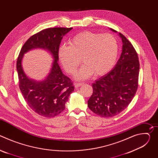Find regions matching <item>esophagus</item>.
Returning <instances> with one entry per match:
<instances>
[{"label":"esophagus","instance_id":"obj_1","mask_svg":"<svg viewBox=\"0 0 158 158\" xmlns=\"http://www.w3.org/2000/svg\"><path fill=\"white\" fill-rule=\"evenodd\" d=\"M83 84V83H74V87L76 88H78L79 87H80L81 85H82Z\"/></svg>","mask_w":158,"mask_h":158}]
</instances>
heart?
Masks as SVG:
<instances>
[{
	"instance_id": "obj_1",
	"label": "heart",
	"mask_w": 158,
	"mask_h": 158,
	"mask_svg": "<svg viewBox=\"0 0 158 158\" xmlns=\"http://www.w3.org/2000/svg\"><path fill=\"white\" fill-rule=\"evenodd\" d=\"M118 54L116 39L109 34H100L84 32L75 35L68 42V46H62L58 57L64 70L73 74L80 64L84 65L76 74L79 80L109 72L116 64Z\"/></svg>"
}]
</instances>
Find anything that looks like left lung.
I'll use <instances>...</instances> for the list:
<instances>
[{"label": "left lung", "instance_id": "8db88e82", "mask_svg": "<svg viewBox=\"0 0 158 158\" xmlns=\"http://www.w3.org/2000/svg\"><path fill=\"white\" fill-rule=\"evenodd\" d=\"M114 32L115 30L110 29ZM122 53L115 67L92 84L93 93L87 106L103 118L118 115L130 104L138 87L139 62L132 45L122 34Z\"/></svg>", "mask_w": 158, "mask_h": 158}]
</instances>
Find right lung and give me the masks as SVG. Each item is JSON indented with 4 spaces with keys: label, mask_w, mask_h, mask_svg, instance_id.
<instances>
[{
    "label": "right lung",
    "mask_w": 158,
    "mask_h": 158,
    "mask_svg": "<svg viewBox=\"0 0 158 158\" xmlns=\"http://www.w3.org/2000/svg\"><path fill=\"white\" fill-rule=\"evenodd\" d=\"M72 27L48 28L31 36L22 46L17 60L19 88L28 106L39 115L53 118L65 107L74 87L71 79L65 76L58 64V51L62 37ZM41 48L52 55L53 61L48 76L42 81L29 78L21 62L23 55L29 50Z\"/></svg>",
    "instance_id": "add662e5"
}]
</instances>
